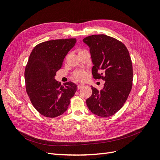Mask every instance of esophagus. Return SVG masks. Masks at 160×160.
<instances>
[{
	"label": "esophagus",
	"instance_id": "obj_1",
	"mask_svg": "<svg viewBox=\"0 0 160 160\" xmlns=\"http://www.w3.org/2000/svg\"><path fill=\"white\" fill-rule=\"evenodd\" d=\"M84 85H85L84 84H82V83L78 84V85H77V89H81L82 88H83V87Z\"/></svg>",
	"mask_w": 160,
	"mask_h": 160
}]
</instances>
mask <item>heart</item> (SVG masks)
Listing matches in <instances>:
<instances>
[{"instance_id":"heart-1","label":"heart","mask_w":160,"mask_h":160,"mask_svg":"<svg viewBox=\"0 0 160 160\" xmlns=\"http://www.w3.org/2000/svg\"><path fill=\"white\" fill-rule=\"evenodd\" d=\"M82 51H83V50H81V51H79V52H81ZM73 78L77 81H83L87 78V73L84 71H77L74 72Z\"/></svg>"}]
</instances>
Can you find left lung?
Instances as JSON below:
<instances>
[{
    "label": "left lung",
    "mask_w": 160,
    "mask_h": 160,
    "mask_svg": "<svg viewBox=\"0 0 160 160\" xmlns=\"http://www.w3.org/2000/svg\"><path fill=\"white\" fill-rule=\"evenodd\" d=\"M83 42L89 47L92 75L105 82L103 89L91 86L92 95L86 103L92 113L102 118L113 115L127 101L133 85L132 62L122 42L105 35H92Z\"/></svg>",
    "instance_id": "obj_1"
}]
</instances>
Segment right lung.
Returning <instances> with one entry per match:
<instances>
[{"label":"right lung","mask_w":160,"mask_h":160,"mask_svg":"<svg viewBox=\"0 0 160 160\" xmlns=\"http://www.w3.org/2000/svg\"><path fill=\"white\" fill-rule=\"evenodd\" d=\"M76 41L73 38L41 42L28 58L25 71L26 91L34 108L45 117L56 118L65 112L77 89L71 81L61 85L54 78Z\"/></svg>","instance_id":"right-lung-1"}]
</instances>
